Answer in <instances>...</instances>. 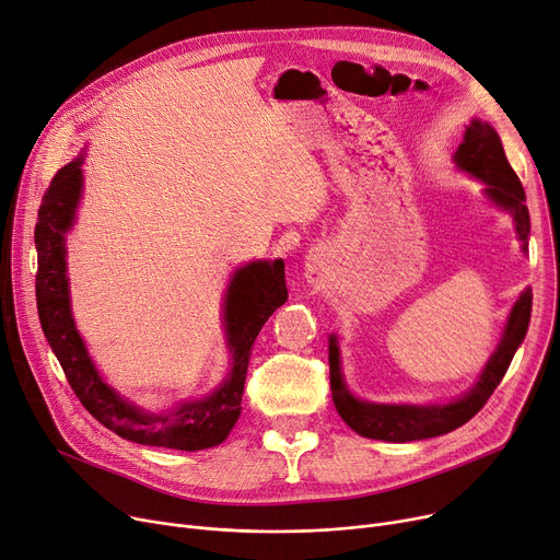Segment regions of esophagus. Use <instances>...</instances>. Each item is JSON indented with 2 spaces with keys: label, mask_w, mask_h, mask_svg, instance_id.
I'll use <instances>...</instances> for the list:
<instances>
[{
  "label": "esophagus",
  "mask_w": 560,
  "mask_h": 560,
  "mask_svg": "<svg viewBox=\"0 0 560 560\" xmlns=\"http://www.w3.org/2000/svg\"><path fill=\"white\" fill-rule=\"evenodd\" d=\"M304 277L308 283H322L327 277V270H325V262H322L317 256H308L306 260V268H304Z\"/></svg>",
  "instance_id": "1"
}]
</instances>
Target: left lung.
I'll list each match as a JSON object with an SVG mask.
<instances>
[{
	"label": "left lung",
	"instance_id": "left-lung-1",
	"mask_svg": "<svg viewBox=\"0 0 560 560\" xmlns=\"http://www.w3.org/2000/svg\"><path fill=\"white\" fill-rule=\"evenodd\" d=\"M454 163L460 172L483 182V195L497 209L506 211L515 222V233L522 241V252H528V233H532V220H528L526 195L511 167L504 144L499 133L483 120H475L465 127L463 142L454 154ZM532 288L522 290V295L513 304L502 338L497 349L483 365L477 384L463 397L447 404H374L359 399L349 393L342 368H340V347L338 338L329 336V370H331V395L340 418L363 438L386 440V443H410V440H424L450 433L472 420L488 397L504 378L517 347L522 345L528 319H532Z\"/></svg>",
	"mask_w": 560,
	"mask_h": 560
}]
</instances>
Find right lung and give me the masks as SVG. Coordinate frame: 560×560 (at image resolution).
<instances>
[{
    "label": "right lung",
    "mask_w": 560,
    "mask_h": 560,
    "mask_svg": "<svg viewBox=\"0 0 560 560\" xmlns=\"http://www.w3.org/2000/svg\"><path fill=\"white\" fill-rule=\"evenodd\" d=\"M83 154L56 172L36 224V302L45 338L61 363L79 401L97 422L138 445L199 452L220 445L241 418L252 345L268 317L288 300L283 260H252L233 272L222 327L231 354L220 386L201 399L182 401L165 413H152L115 393L97 372L77 331L70 306L66 235L74 226L83 192Z\"/></svg>",
    "instance_id": "1"
}]
</instances>
